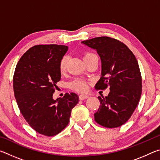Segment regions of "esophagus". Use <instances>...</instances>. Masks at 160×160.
<instances>
[{"mask_svg":"<svg viewBox=\"0 0 160 160\" xmlns=\"http://www.w3.org/2000/svg\"><path fill=\"white\" fill-rule=\"evenodd\" d=\"M88 95H85V94H80V95L79 96V99L80 100H84L85 99H88Z\"/></svg>","mask_w":160,"mask_h":160,"instance_id":"1","label":"esophagus"}]
</instances>
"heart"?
Segmentation results:
<instances>
[{
    "mask_svg": "<svg viewBox=\"0 0 160 160\" xmlns=\"http://www.w3.org/2000/svg\"><path fill=\"white\" fill-rule=\"evenodd\" d=\"M91 55H93V53L90 52H87L85 53V55H84L83 58L88 57V56H90ZM67 61L68 57L66 56H64L61 58L60 62H59V70H60V71L62 73L66 70ZM69 86L70 88H72V90L78 92H85L88 90V83L82 80H75L69 84Z\"/></svg>",
    "mask_w": 160,
    "mask_h": 160,
    "instance_id": "b5f03b06",
    "label": "heart"
}]
</instances>
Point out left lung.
<instances>
[{"instance_id":"1","label":"left lung","mask_w":160,"mask_h":160,"mask_svg":"<svg viewBox=\"0 0 160 160\" xmlns=\"http://www.w3.org/2000/svg\"><path fill=\"white\" fill-rule=\"evenodd\" d=\"M97 50L102 61V77L95 90L109 88L105 98L98 97L100 106L94 120L108 128L123 125L131 118L142 93V77L133 53L114 38L99 37L82 42Z\"/></svg>"}]
</instances>
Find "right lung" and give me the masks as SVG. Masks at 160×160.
<instances>
[{
	"instance_id": "1",
	"label": "right lung",
	"mask_w": 160,
	"mask_h": 160,
	"mask_svg": "<svg viewBox=\"0 0 160 160\" xmlns=\"http://www.w3.org/2000/svg\"><path fill=\"white\" fill-rule=\"evenodd\" d=\"M67 50L64 45H35L22 56L13 75L19 109L29 125L46 136L57 135L66 128L79 101L72 92L53 99L61 77L59 62Z\"/></svg>"
}]
</instances>
